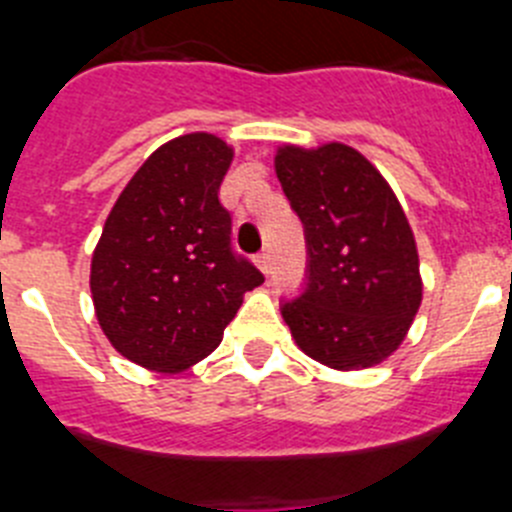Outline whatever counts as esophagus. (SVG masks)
Returning a JSON list of instances; mask_svg holds the SVG:
<instances>
[{
  "instance_id": "1",
  "label": "esophagus",
  "mask_w": 512,
  "mask_h": 512,
  "mask_svg": "<svg viewBox=\"0 0 512 512\" xmlns=\"http://www.w3.org/2000/svg\"><path fill=\"white\" fill-rule=\"evenodd\" d=\"M256 266H259L261 269V274H264V277H269L271 274V259H269V253H259V256H256Z\"/></svg>"
}]
</instances>
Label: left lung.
Masks as SVG:
<instances>
[{"label":"left lung","mask_w":512,"mask_h":512,"mask_svg":"<svg viewBox=\"0 0 512 512\" xmlns=\"http://www.w3.org/2000/svg\"><path fill=\"white\" fill-rule=\"evenodd\" d=\"M279 182L305 225L307 287L282 318L310 359L359 372L408 336L423 302L415 235L377 166L346 143L274 156Z\"/></svg>","instance_id":"obj_1"}]
</instances>
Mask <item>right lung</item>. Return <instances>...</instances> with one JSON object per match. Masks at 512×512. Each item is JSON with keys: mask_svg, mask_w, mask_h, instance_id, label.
<instances>
[{"mask_svg": "<svg viewBox=\"0 0 512 512\" xmlns=\"http://www.w3.org/2000/svg\"><path fill=\"white\" fill-rule=\"evenodd\" d=\"M233 146L187 133L146 158L117 197L92 253L94 312L107 341L151 372H184L223 341L261 271L230 248L217 192Z\"/></svg>", "mask_w": 512, "mask_h": 512, "instance_id": "right-lung-1", "label": "right lung"}]
</instances>
